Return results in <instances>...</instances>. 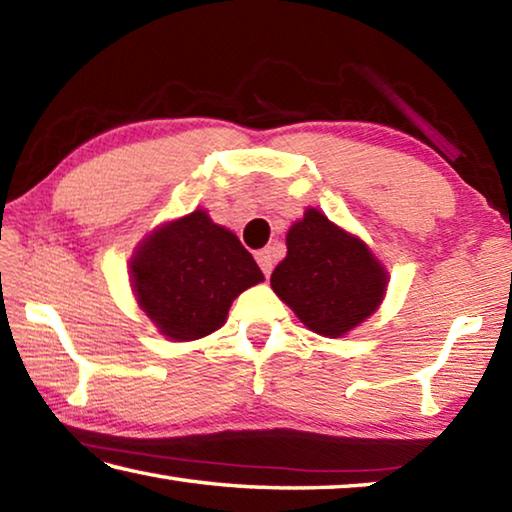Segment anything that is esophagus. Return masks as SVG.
Instances as JSON below:
<instances>
[{
	"label": "esophagus",
	"mask_w": 512,
	"mask_h": 512,
	"mask_svg": "<svg viewBox=\"0 0 512 512\" xmlns=\"http://www.w3.org/2000/svg\"><path fill=\"white\" fill-rule=\"evenodd\" d=\"M255 259H257V264H259V268H262V273L268 277L271 275V271H273V253L268 248H264V250H257L255 253Z\"/></svg>",
	"instance_id": "obj_1"
}]
</instances>
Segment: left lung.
<instances>
[{
	"label": "left lung",
	"instance_id": "left-lung-1",
	"mask_svg": "<svg viewBox=\"0 0 512 512\" xmlns=\"http://www.w3.org/2000/svg\"><path fill=\"white\" fill-rule=\"evenodd\" d=\"M271 287L307 329L339 339L379 309L388 271L366 241L307 207L287 232V257Z\"/></svg>",
	"mask_w": 512,
	"mask_h": 512
}]
</instances>
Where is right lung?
Returning <instances> with one entry per match:
<instances>
[{
    "instance_id": "obj_1",
    "label": "right lung",
    "mask_w": 512,
    "mask_h": 512,
    "mask_svg": "<svg viewBox=\"0 0 512 512\" xmlns=\"http://www.w3.org/2000/svg\"><path fill=\"white\" fill-rule=\"evenodd\" d=\"M137 305L169 341L223 327L232 300L264 280L239 237L196 207L149 232L128 262Z\"/></svg>"
}]
</instances>
